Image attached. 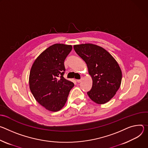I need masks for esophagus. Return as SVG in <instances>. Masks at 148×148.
Here are the masks:
<instances>
[{
    "mask_svg": "<svg viewBox=\"0 0 148 148\" xmlns=\"http://www.w3.org/2000/svg\"><path fill=\"white\" fill-rule=\"evenodd\" d=\"M82 80V77L80 79H77L76 81H77V82H78V83H80V82H81Z\"/></svg>",
    "mask_w": 148,
    "mask_h": 148,
    "instance_id": "1",
    "label": "esophagus"
}]
</instances>
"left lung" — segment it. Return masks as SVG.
Returning a JSON list of instances; mask_svg holds the SVG:
<instances>
[{"mask_svg":"<svg viewBox=\"0 0 148 148\" xmlns=\"http://www.w3.org/2000/svg\"><path fill=\"white\" fill-rule=\"evenodd\" d=\"M76 53L86 63L92 77L91 89L87 92L90 99L97 104L109 101L119 89L122 72L116 60L105 49L93 44L74 45Z\"/></svg>","mask_w":148,"mask_h":148,"instance_id":"left-lung-1","label":"left lung"}]
</instances>
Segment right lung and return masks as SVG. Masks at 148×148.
Returning <instances> with one entry per match:
<instances>
[{"label": "right lung", "instance_id": "add662e5", "mask_svg": "<svg viewBox=\"0 0 148 148\" xmlns=\"http://www.w3.org/2000/svg\"><path fill=\"white\" fill-rule=\"evenodd\" d=\"M72 46L55 44L46 49L33 64L29 86L37 102L47 110L57 112L66 102L74 84L63 77L64 62Z\"/></svg>", "mask_w": 148, "mask_h": 148}]
</instances>
